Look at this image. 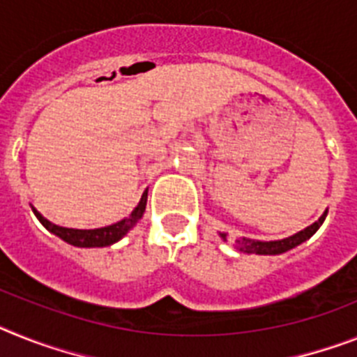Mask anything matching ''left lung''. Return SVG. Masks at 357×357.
<instances>
[{
  "label": "left lung",
  "instance_id": "1",
  "mask_svg": "<svg viewBox=\"0 0 357 357\" xmlns=\"http://www.w3.org/2000/svg\"><path fill=\"white\" fill-rule=\"evenodd\" d=\"M325 218H326V211L323 212V215L316 221V223H312L310 227H307V229L299 230L298 234L289 236V238L285 239H278V241H254V239H248V238L236 239V248H238L239 252L259 254V256H275V254H283L287 252V250H290V248L298 247V245H301L303 241H307L308 238H312V236L317 232V229L323 225ZM220 236L227 241V234H220Z\"/></svg>",
  "mask_w": 357,
  "mask_h": 357
}]
</instances>
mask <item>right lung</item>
<instances>
[{
    "label": "right lung",
    "instance_id": "obj_1",
    "mask_svg": "<svg viewBox=\"0 0 357 357\" xmlns=\"http://www.w3.org/2000/svg\"><path fill=\"white\" fill-rule=\"evenodd\" d=\"M146 196H149V188L143 192L142 199L137 203V206L130 212L128 218L118 221V223L109 225V227H101V229H92V230H82V229H67V227H59V225L50 223L49 220H45L40 212L36 211L32 206V212L36 214V218L40 220V223L43 225L45 229L56 234L58 238H61L63 241H67L68 245H74V247L82 248H92V247H109L114 245L116 241L127 234L128 230L132 229L134 225L143 218V212H145L146 206Z\"/></svg>",
    "mask_w": 357,
    "mask_h": 357
}]
</instances>
